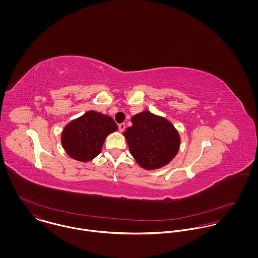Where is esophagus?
Listing matches in <instances>:
<instances>
[{
	"label": "esophagus",
	"mask_w": 258,
	"mask_h": 258,
	"mask_svg": "<svg viewBox=\"0 0 258 258\" xmlns=\"http://www.w3.org/2000/svg\"><path fill=\"white\" fill-rule=\"evenodd\" d=\"M118 128H119V131H120V132H123V131L125 130V128H126L125 123H121V124H119V125H118Z\"/></svg>",
	"instance_id": "obj_1"
}]
</instances>
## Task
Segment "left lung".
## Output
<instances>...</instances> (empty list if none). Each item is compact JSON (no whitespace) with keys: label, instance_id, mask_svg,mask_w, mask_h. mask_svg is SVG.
<instances>
[{"label":"left lung","instance_id":"obj_1","mask_svg":"<svg viewBox=\"0 0 258 258\" xmlns=\"http://www.w3.org/2000/svg\"><path fill=\"white\" fill-rule=\"evenodd\" d=\"M123 135L137 164L146 170L168 165L178 154L181 137L174 125L162 116L143 111L131 119Z\"/></svg>","mask_w":258,"mask_h":258}]
</instances>
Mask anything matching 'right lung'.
Instances as JSON below:
<instances>
[{
    "label": "right lung",
    "mask_w": 258,
    "mask_h": 258,
    "mask_svg": "<svg viewBox=\"0 0 258 258\" xmlns=\"http://www.w3.org/2000/svg\"><path fill=\"white\" fill-rule=\"evenodd\" d=\"M117 129L110 116L87 111L66 125L61 132V145L71 158L89 162L100 154L106 137Z\"/></svg>",
    "instance_id": "obj_1"
}]
</instances>
